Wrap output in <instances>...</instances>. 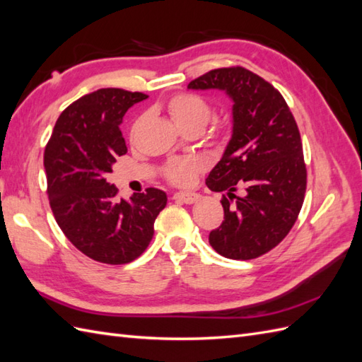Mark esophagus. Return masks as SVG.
Here are the masks:
<instances>
[{"label": "esophagus", "instance_id": "obj_1", "mask_svg": "<svg viewBox=\"0 0 362 362\" xmlns=\"http://www.w3.org/2000/svg\"><path fill=\"white\" fill-rule=\"evenodd\" d=\"M173 198L184 202V204H193V202H197L199 199V195H198V193H193V192H190V193H182L181 192V193H175Z\"/></svg>", "mask_w": 362, "mask_h": 362}]
</instances>
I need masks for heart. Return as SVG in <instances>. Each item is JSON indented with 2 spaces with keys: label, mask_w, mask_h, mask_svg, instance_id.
I'll list each match as a JSON object with an SVG mask.
<instances>
[{
  "label": "heart",
  "mask_w": 362,
  "mask_h": 362,
  "mask_svg": "<svg viewBox=\"0 0 362 362\" xmlns=\"http://www.w3.org/2000/svg\"><path fill=\"white\" fill-rule=\"evenodd\" d=\"M165 109L172 121L180 130L206 127L211 117L210 104L195 93H176L167 101ZM206 167V163L197 156L180 158L165 165V176L176 186H187L195 178V175Z\"/></svg>",
  "instance_id": "heart-1"
}]
</instances>
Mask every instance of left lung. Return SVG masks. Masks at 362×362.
<instances>
[{
	"label": "left lung",
	"mask_w": 362,
	"mask_h": 362,
	"mask_svg": "<svg viewBox=\"0 0 362 362\" xmlns=\"http://www.w3.org/2000/svg\"><path fill=\"white\" fill-rule=\"evenodd\" d=\"M192 90H223L232 100V136L209 173L224 192V221L209 235L219 255L253 259L284 240L303 207L307 172L296 121L275 87L243 67L210 70ZM236 188L243 197H236Z\"/></svg>",
	"instance_id": "obj_1"
}]
</instances>
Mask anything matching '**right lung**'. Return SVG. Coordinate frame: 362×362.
Masks as SVG:
<instances>
[{"instance_id": "obj_1", "label": "right lung", "mask_w": 362, "mask_h": 362, "mask_svg": "<svg viewBox=\"0 0 362 362\" xmlns=\"http://www.w3.org/2000/svg\"><path fill=\"white\" fill-rule=\"evenodd\" d=\"M141 92L100 89L59 115L44 152V170L54 216L75 247L98 262L127 264L153 236L156 216L167 204L160 189L118 199L107 182L117 158L127 153L119 124Z\"/></svg>"}]
</instances>
